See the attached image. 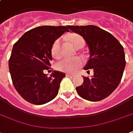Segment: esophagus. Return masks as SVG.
I'll return each instance as SVG.
<instances>
[{"label":"esophagus","mask_w":133,"mask_h":133,"mask_svg":"<svg viewBox=\"0 0 133 133\" xmlns=\"http://www.w3.org/2000/svg\"><path fill=\"white\" fill-rule=\"evenodd\" d=\"M66 76H67V77H74V75H71V74H67Z\"/></svg>","instance_id":"1"}]
</instances>
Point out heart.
<instances>
[{"mask_svg": "<svg viewBox=\"0 0 133 133\" xmlns=\"http://www.w3.org/2000/svg\"><path fill=\"white\" fill-rule=\"evenodd\" d=\"M70 42L76 48H83L85 45V41L81 36L77 34H70L66 37ZM52 55L58 58L61 56V38L56 39L52 45ZM82 61L79 57L76 58H64L57 63V68L65 72H74L81 65Z\"/></svg>", "mask_w": 133, "mask_h": 133, "instance_id": "1", "label": "heart"}]
</instances>
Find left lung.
<instances>
[{"label":"left lung","mask_w":133,"mask_h":133,"mask_svg":"<svg viewBox=\"0 0 133 133\" xmlns=\"http://www.w3.org/2000/svg\"><path fill=\"white\" fill-rule=\"evenodd\" d=\"M81 35L88 46L90 57L83 68L93 76L84 77L83 84L76 88L80 97L90 101L105 99L117 88L126 66L124 48L110 33L95 25L70 26Z\"/></svg>","instance_id":"1"}]
</instances>
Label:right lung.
Segmentation results:
<instances>
[{
    "label": "right lung",
    "instance_id": "right-lung-1",
    "mask_svg": "<svg viewBox=\"0 0 133 133\" xmlns=\"http://www.w3.org/2000/svg\"><path fill=\"white\" fill-rule=\"evenodd\" d=\"M67 26H39L25 32L14 45L9 61L14 86L28 102L42 105L58 95L64 73L54 70L50 77L44 73L51 66L54 41L69 32Z\"/></svg>",
    "mask_w": 133,
    "mask_h": 133
}]
</instances>
